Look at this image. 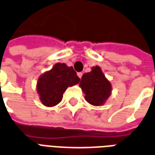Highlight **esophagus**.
Returning <instances> with one entry per match:
<instances>
[{
    "instance_id": "esophagus-1",
    "label": "esophagus",
    "mask_w": 155,
    "mask_h": 155,
    "mask_svg": "<svg viewBox=\"0 0 155 155\" xmlns=\"http://www.w3.org/2000/svg\"><path fill=\"white\" fill-rule=\"evenodd\" d=\"M77 75L79 76V78H80V79H81V77H82V75H83V73L82 72H78Z\"/></svg>"
}]
</instances>
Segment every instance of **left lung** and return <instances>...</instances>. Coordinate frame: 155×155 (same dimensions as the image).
<instances>
[{
	"label": "left lung",
	"mask_w": 155,
	"mask_h": 155,
	"mask_svg": "<svg viewBox=\"0 0 155 155\" xmlns=\"http://www.w3.org/2000/svg\"><path fill=\"white\" fill-rule=\"evenodd\" d=\"M80 86L85 93L86 101L93 106L103 105L111 94V84L97 66L83 75Z\"/></svg>",
	"instance_id": "8db88e82"
}]
</instances>
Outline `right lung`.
<instances>
[{"label": "right lung", "instance_id": "obj_1", "mask_svg": "<svg viewBox=\"0 0 155 155\" xmlns=\"http://www.w3.org/2000/svg\"><path fill=\"white\" fill-rule=\"evenodd\" d=\"M80 80L72 67L56 63L50 71L41 75L37 82V92L42 104L49 107L56 106L62 101L66 89L77 84Z\"/></svg>", "mask_w": 155, "mask_h": 155}]
</instances>
